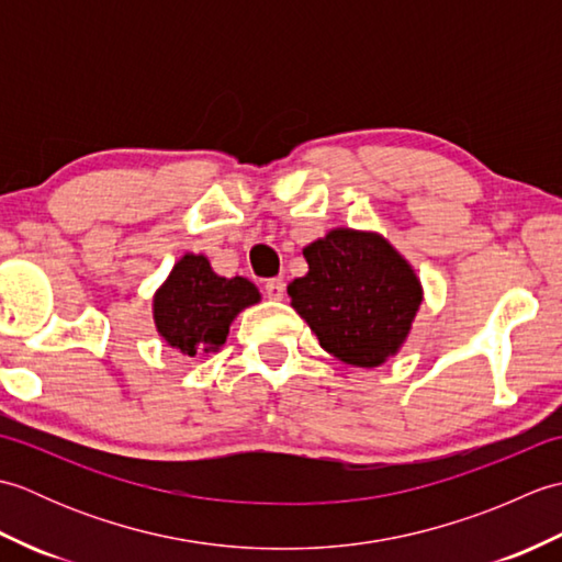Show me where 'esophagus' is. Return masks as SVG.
<instances>
[{"label":"esophagus","instance_id":"1","mask_svg":"<svg viewBox=\"0 0 562 562\" xmlns=\"http://www.w3.org/2000/svg\"><path fill=\"white\" fill-rule=\"evenodd\" d=\"M266 294L270 296V300H282V296H284V282L280 278L266 280Z\"/></svg>","mask_w":562,"mask_h":562}]
</instances>
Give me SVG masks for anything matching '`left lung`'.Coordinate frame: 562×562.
Listing matches in <instances>:
<instances>
[{"label": "left lung", "mask_w": 562, "mask_h": 562, "mask_svg": "<svg viewBox=\"0 0 562 562\" xmlns=\"http://www.w3.org/2000/svg\"><path fill=\"white\" fill-rule=\"evenodd\" d=\"M308 272L290 282L294 312L321 348L352 367H379L401 350L423 304L411 262L374 232L333 229L304 248Z\"/></svg>", "instance_id": "obj_1"}]
</instances>
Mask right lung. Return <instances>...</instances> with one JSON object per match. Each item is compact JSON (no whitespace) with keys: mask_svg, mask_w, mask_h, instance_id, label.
Listing matches in <instances>:
<instances>
[{"mask_svg":"<svg viewBox=\"0 0 562 562\" xmlns=\"http://www.w3.org/2000/svg\"><path fill=\"white\" fill-rule=\"evenodd\" d=\"M258 302L254 282L220 278L205 256L186 254L154 294V324L171 348L198 357L217 352L238 312Z\"/></svg>","mask_w":562,"mask_h":562,"instance_id":"right-lung-1","label":"right lung"}]
</instances>
